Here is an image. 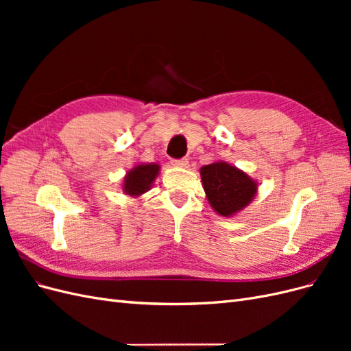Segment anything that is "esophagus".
<instances>
[{
	"label": "esophagus",
	"mask_w": 351,
	"mask_h": 351,
	"mask_svg": "<svg viewBox=\"0 0 351 351\" xmlns=\"http://www.w3.org/2000/svg\"><path fill=\"white\" fill-rule=\"evenodd\" d=\"M171 164L180 168H186L189 165V161L186 158H178V159H171Z\"/></svg>",
	"instance_id": "esophagus-1"
}]
</instances>
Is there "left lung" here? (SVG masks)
Segmentation results:
<instances>
[{"instance_id":"8db88e82","label":"left lung","mask_w":351,"mask_h":351,"mask_svg":"<svg viewBox=\"0 0 351 351\" xmlns=\"http://www.w3.org/2000/svg\"><path fill=\"white\" fill-rule=\"evenodd\" d=\"M200 176L210 206L222 217L236 214L256 195V183L246 173L226 162L202 167Z\"/></svg>"}]
</instances>
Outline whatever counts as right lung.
<instances>
[{
    "mask_svg": "<svg viewBox=\"0 0 351 351\" xmlns=\"http://www.w3.org/2000/svg\"><path fill=\"white\" fill-rule=\"evenodd\" d=\"M159 171L156 164H142L133 168L124 178V192L130 196H139L149 190L152 182Z\"/></svg>",
    "mask_w": 351,
    "mask_h": 351,
    "instance_id": "add662e5",
    "label": "right lung"
}]
</instances>
